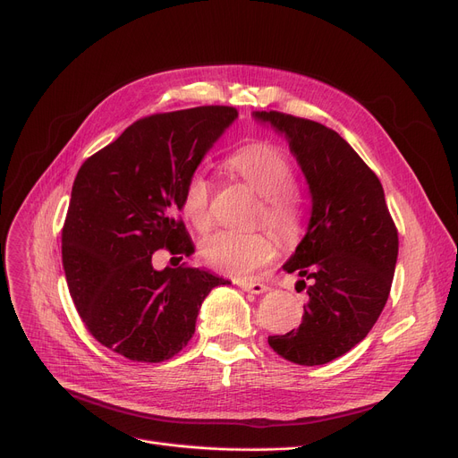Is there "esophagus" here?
<instances>
[{
	"label": "esophagus",
	"instance_id": "1",
	"mask_svg": "<svg viewBox=\"0 0 458 458\" xmlns=\"http://www.w3.org/2000/svg\"><path fill=\"white\" fill-rule=\"evenodd\" d=\"M237 285L242 287V290L250 292V293H256V295H259V293H263V292H267V285L263 284V282H249V280H242V282H237Z\"/></svg>",
	"mask_w": 458,
	"mask_h": 458
}]
</instances>
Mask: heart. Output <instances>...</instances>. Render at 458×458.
<instances>
[{
  "label": "heart",
  "mask_w": 458,
  "mask_h": 458,
  "mask_svg": "<svg viewBox=\"0 0 458 458\" xmlns=\"http://www.w3.org/2000/svg\"><path fill=\"white\" fill-rule=\"evenodd\" d=\"M228 171L252 187L259 199L256 223L266 225L284 243L299 237L304 225V204L295 187V171L285 152L271 142H252L226 159ZM211 182L200 171L192 173L182 192V213L197 232L211 226ZM276 254L269 232L219 230L208 235L200 256L223 275L243 278L266 267Z\"/></svg>",
  "instance_id": "obj_1"
}]
</instances>
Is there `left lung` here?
<instances>
[{
    "mask_svg": "<svg viewBox=\"0 0 458 458\" xmlns=\"http://www.w3.org/2000/svg\"><path fill=\"white\" fill-rule=\"evenodd\" d=\"M256 116L285 133L311 195L308 232L284 266L302 276L297 287H306L310 302L299 328L267 342L293 364L321 366L377 323L392 290L397 228L377 174L340 133L280 111Z\"/></svg>",
    "mask_w": 458,
    "mask_h": 458,
    "instance_id": "1",
    "label": "left lung"
}]
</instances>
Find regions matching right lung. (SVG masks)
Here are the masks:
<instances>
[{
    "instance_id": "obj_1",
    "label": "right lung",
    "mask_w": 458,
    "mask_h": 458,
    "mask_svg": "<svg viewBox=\"0 0 458 458\" xmlns=\"http://www.w3.org/2000/svg\"><path fill=\"white\" fill-rule=\"evenodd\" d=\"M235 107L202 106L135 120L85 159L63 225V267L87 330L133 362L176 356L195 334L199 310L215 285L208 271H156L159 249L189 256L182 192Z\"/></svg>"
}]
</instances>
